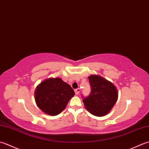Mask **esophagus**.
I'll return each instance as SVG.
<instances>
[{
	"instance_id": "obj_1",
	"label": "esophagus",
	"mask_w": 149,
	"mask_h": 149,
	"mask_svg": "<svg viewBox=\"0 0 149 149\" xmlns=\"http://www.w3.org/2000/svg\"><path fill=\"white\" fill-rule=\"evenodd\" d=\"M81 91V89L80 88H77V89H75V93L76 95H78L79 94V92Z\"/></svg>"
}]
</instances>
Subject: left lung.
<instances>
[{
  "label": "left lung",
  "instance_id": "8db88e82",
  "mask_svg": "<svg viewBox=\"0 0 149 149\" xmlns=\"http://www.w3.org/2000/svg\"><path fill=\"white\" fill-rule=\"evenodd\" d=\"M91 92L83 101L86 110L95 116H103L110 112L116 103L118 93L116 86L98 75L88 77Z\"/></svg>",
  "mask_w": 149,
  "mask_h": 149
}]
</instances>
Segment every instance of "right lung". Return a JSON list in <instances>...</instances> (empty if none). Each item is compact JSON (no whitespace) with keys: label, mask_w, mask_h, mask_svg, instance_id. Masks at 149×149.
Instances as JSON below:
<instances>
[{"label":"right lung","mask_w":149,"mask_h":149,"mask_svg":"<svg viewBox=\"0 0 149 149\" xmlns=\"http://www.w3.org/2000/svg\"><path fill=\"white\" fill-rule=\"evenodd\" d=\"M74 94L72 87L57 77L42 81L35 92L38 107L51 116L57 115L62 112Z\"/></svg>","instance_id":"right-lung-1"}]
</instances>
